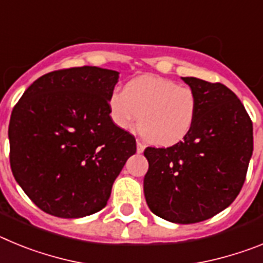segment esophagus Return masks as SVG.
<instances>
[{
    "label": "esophagus",
    "instance_id": "34e87169",
    "mask_svg": "<svg viewBox=\"0 0 263 263\" xmlns=\"http://www.w3.org/2000/svg\"><path fill=\"white\" fill-rule=\"evenodd\" d=\"M143 150H145V145L139 139H137V153L141 154V153H143Z\"/></svg>",
    "mask_w": 263,
    "mask_h": 263
}]
</instances>
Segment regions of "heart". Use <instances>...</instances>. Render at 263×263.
I'll return each instance as SVG.
<instances>
[{"mask_svg":"<svg viewBox=\"0 0 263 263\" xmlns=\"http://www.w3.org/2000/svg\"><path fill=\"white\" fill-rule=\"evenodd\" d=\"M108 104L120 129H133L139 122L143 136L158 146L182 142L191 133L199 111L192 88L154 75L138 76L124 90H113Z\"/></svg>","mask_w":263,"mask_h":263,"instance_id":"heart-1","label":"heart"}]
</instances>
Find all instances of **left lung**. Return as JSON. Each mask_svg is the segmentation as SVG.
<instances>
[{
    "instance_id": "left-lung-1",
    "label": "left lung",
    "mask_w": 263,
    "mask_h": 263,
    "mask_svg": "<svg viewBox=\"0 0 263 263\" xmlns=\"http://www.w3.org/2000/svg\"><path fill=\"white\" fill-rule=\"evenodd\" d=\"M182 79L199 100L195 125L182 142L146 148L143 192L154 215L194 224L224 211L240 194L253 154V124L224 84Z\"/></svg>"
}]
</instances>
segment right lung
I'll use <instances>...</instances> for the list:
<instances>
[{"label":"right lung","mask_w":263,"mask_h":263,"mask_svg":"<svg viewBox=\"0 0 263 263\" xmlns=\"http://www.w3.org/2000/svg\"><path fill=\"white\" fill-rule=\"evenodd\" d=\"M118 78L117 71L89 66L53 71L34 81L14 106L11 171L46 213L78 218L101 211L136 154V138L109 116Z\"/></svg>","instance_id":"obj_1"}]
</instances>
